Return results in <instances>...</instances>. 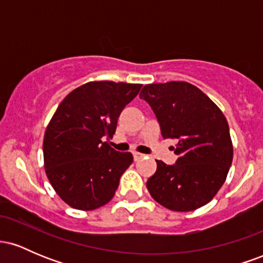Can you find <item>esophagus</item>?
Segmentation results:
<instances>
[{
	"mask_svg": "<svg viewBox=\"0 0 263 263\" xmlns=\"http://www.w3.org/2000/svg\"><path fill=\"white\" fill-rule=\"evenodd\" d=\"M144 155H142V153H138V152H135L134 153V159L135 161H140L141 158H143Z\"/></svg>",
	"mask_w": 263,
	"mask_h": 263,
	"instance_id": "obj_1",
	"label": "esophagus"
}]
</instances>
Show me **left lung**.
Returning <instances> with one entry per match:
<instances>
[{"mask_svg": "<svg viewBox=\"0 0 263 263\" xmlns=\"http://www.w3.org/2000/svg\"><path fill=\"white\" fill-rule=\"evenodd\" d=\"M140 98L156 114L163 138L177 140L176 164L157 162L147 189L157 203L173 211H192L216 195L232 162V142L221 110L185 81L144 85Z\"/></svg>", "mask_w": 263, "mask_h": 263, "instance_id": "8db88e82", "label": "left lung"}]
</instances>
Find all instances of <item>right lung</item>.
Here are the masks:
<instances>
[{
	"label": "right lung",
	"mask_w": 263,
	"mask_h": 263,
	"mask_svg": "<svg viewBox=\"0 0 263 263\" xmlns=\"http://www.w3.org/2000/svg\"><path fill=\"white\" fill-rule=\"evenodd\" d=\"M141 84L90 81L59 104L43 140L45 174L69 206L93 210L114 198L120 178L134 157L117 152L112 138L121 111Z\"/></svg>",
	"instance_id": "obj_1"
}]
</instances>
